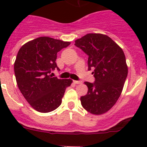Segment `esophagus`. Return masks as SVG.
I'll return each mask as SVG.
<instances>
[{"label": "esophagus", "instance_id": "esophagus-1", "mask_svg": "<svg viewBox=\"0 0 147 147\" xmlns=\"http://www.w3.org/2000/svg\"><path fill=\"white\" fill-rule=\"evenodd\" d=\"M74 84H76V85H78V84H82V81H76V80H74Z\"/></svg>", "mask_w": 147, "mask_h": 147}]
</instances>
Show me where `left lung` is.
Wrapping results in <instances>:
<instances>
[{
    "label": "left lung",
    "mask_w": 147,
    "mask_h": 147,
    "mask_svg": "<svg viewBox=\"0 0 147 147\" xmlns=\"http://www.w3.org/2000/svg\"><path fill=\"white\" fill-rule=\"evenodd\" d=\"M75 45L88 55V70L94 68V83L85 82L88 90L80 98L84 109L102 115L120 97L128 74L124 53L107 35L88 34L75 40Z\"/></svg>",
    "instance_id": "1"
}]
</instances>
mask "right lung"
<instances>
[{"label":"right lung","instance_id":"1","mask_svg":"<svg viewBox=\"0 0 147 147\" xmlns=\"http://www.w3.org/2000/svg\"><path fill=\"white\" fill-rule=\"evenodd\" d=\"M71 42L49 37H40L28 41L20 49L14 70L18 88L34 110L49 113L62 103L71 79L59 80L52 77L51 71L57 67V55Z\"/></svg>","mask_w":147,"mask_h":147}]
</instances>
